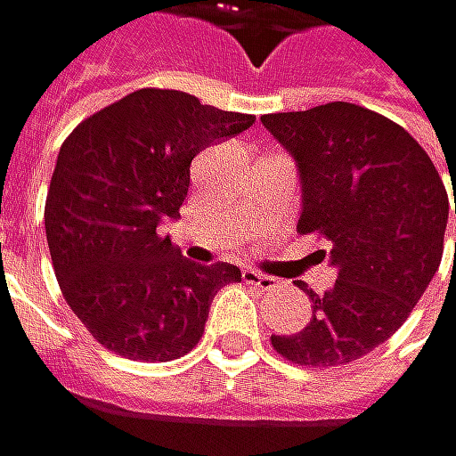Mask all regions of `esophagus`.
<instances>
[{
	"label": "esophagus",
	"instance_id": "obj_1",
	"mask_svg": "<svg viewBox=\"0 0 456 456\" xmlns=\"http://www.w3.org/2000/svg\"><path fill=\"white\" fill-rule=\"evenodd\" d=\"M243 278H246V283H248V286H256V289H262V291H270V289H275V286H278V281H275V278L262 275V273H254V270H246V273H243Z\"/></svg>",
	"mask_w": 456,
	"mask_h": 456
}]
</instances>
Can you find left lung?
Listing matches in <instances>:
<instances>
[{"instance_id":"1","label":"left lung","mask_w":456,"mask_h":456,"mask_svg":"<svg viewBox=\"0 0 456 456\" xmlns=\"http://www.w3.org/2000/svg\"><path fill=\"white\" fill-rule=\"evenodd\" d=\"M262 122L299 167L297 230L321 232L337 267L323 297L299 283L313 321L299 334L273 337V347L299 366L353 363L403 326L438 273L452 208L446 186L428 151L371 109L334 101Z\"/></svg>"}]
</instances>
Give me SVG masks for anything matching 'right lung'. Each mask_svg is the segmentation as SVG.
<instances>
[{"instance_id": "right-lung-1", "label": "right lung", "mask_w": 456, "mask_h": 456, "mask_svg": "<svg viewBox=\"0 0 456 456\" xmlns=\"http://www.w3.org/2000/svg\"><path fill=\"white\" fill-rule=\"evenodd\" d=\"M256 122L181 90H135L79 122L58 151L45 232L63 299L130 361H173L202 337L213 297L243 275L197 265L159 232L178 218L191 159Z\"/></svg>"}]
</instances>
